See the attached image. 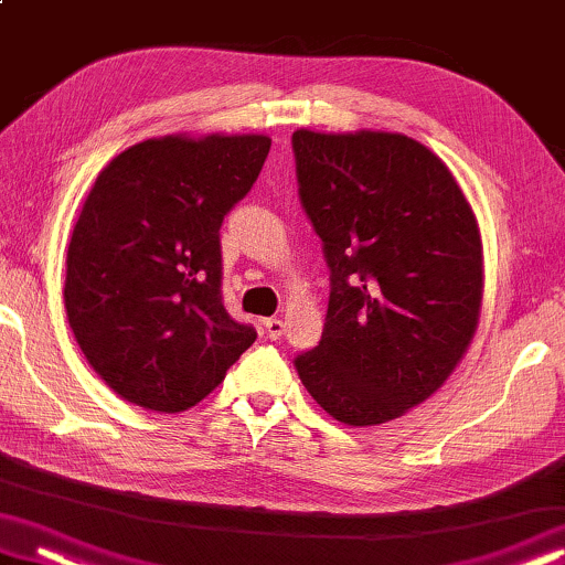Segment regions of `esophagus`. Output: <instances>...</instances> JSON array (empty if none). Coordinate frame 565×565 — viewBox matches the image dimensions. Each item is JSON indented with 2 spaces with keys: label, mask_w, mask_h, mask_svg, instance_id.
Masks as SVG:
<instances>
[{
  "label": "esophagus",
  "mask_w": 565,
  "mask_h": 565,
  "mask_svg": "<svg viewBox=\"0 0 565 565\" xmlns=\"http://www.w3.org/2000/svg\"><path fill=\"white\" fill-rule=\"evenodd\" d=\"M264 330H266V337H268V340H281V334H284V322H281V319H276V317H271V319H264Z\"/></svg>",
  "instance_id": "1"
}]
</instances>
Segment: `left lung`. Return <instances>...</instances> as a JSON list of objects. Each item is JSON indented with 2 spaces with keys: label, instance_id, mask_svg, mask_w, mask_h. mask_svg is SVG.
Wrapping results in <instances>:
<instances>
[{
  "label": "left lung",
  "instance_id": "8db88e82",
  "mask_svg": "<svg viewBox=\"0 0 565 565\" xmlns=\"http://www.w3.org/2000/svg\"><path fill=\"white\" fill-rule=\"evenodd\" d=\"M291 145L332 286L322 340L294 365L340 424L406 416L475 340L484 294L477 217L449 167L406 134L297 129Z\"/></svg>",
  "mask_w": 565,
  "mask_h": 565
}]
</instances>
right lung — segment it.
I'll use <instances>...</instances> for the list:
<instances>
[{"label": "right lung", "mask_w": 565, "mask_h": 565, "mask_svg": "<svg viewBox=\"0 0 565 565\" xmlns=\"http://www.w3.org/2000/svg\"><path fill=\"white\" fill-rule=\"evenodd\" d=\"M266 134H167L98 172L67 246L65 311L124 401L180 414L256 340L221 299V225L264 167Z\"/></svg>", "instance_id": "add662e5"}]
</instances>
